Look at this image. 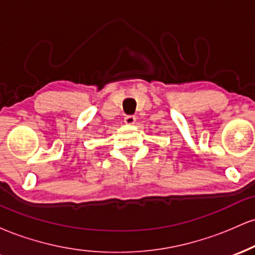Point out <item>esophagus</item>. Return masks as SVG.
Listing matches in <instances>:
<instances>
[{"label": "esophagus", "mask_w": 255, "mask_h": 255, "mask_svg": "<svg viewBox=\"0 0 255 255\" xmlns=\"http://www.w3.org/2000/svg\"><path fill=\"white\" fill-rule=\"evenodd\" d=\"M125 124L128 125V126H131L135 124V118H134L133 115H127L125 116Z\"/></svg>", "instance_id": "esophagus-1"}]
</instances>
